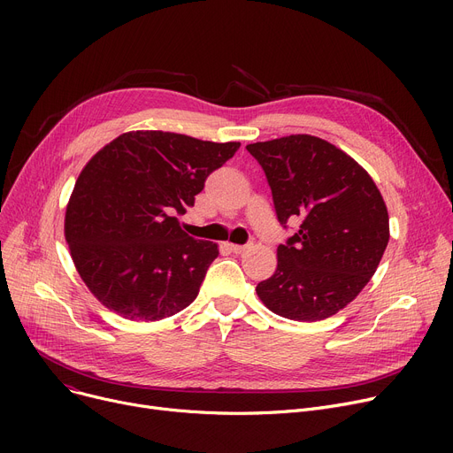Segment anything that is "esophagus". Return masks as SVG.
Wrapping results in <instances>:
<instances>
[{
  "instance_id": "34e87169",
  "label": "esophagus",
  "mask_w": 453,
  "mask_h": 453,
  "mask_svg": "<svg viewBox=\"0 0 453 453\" xmlns=\"http://www.w3.org/2000/svg\"><path fill=\"white\" fill-rule=\"evenodd\" d=\"M250 248H251V244H246V246H241V244H229V250H231L233 253H236V255H242V253H246Z\"/></svg>"
}]
</instances>
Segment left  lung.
I'll list each match as a JSON object with an SVG mask.
<instances>
[{
  "mask_svg": "<svg viewBox=\"0 0 453 453\" xmlns=\"http://www.w3.org/2000/svg\"><path fill=\"white\" fill-rule=\"evenodd\" d=\"M263 166L277 211L299 231L277 248L275 273L257 296L277 316L321 321L356 299L389 242L386 202L369 173L342 149L297 134L246 147Z\"/></svg>",
  "mask_w": 453,
  "mask_h": 453,
  "instance_id": "1",
  "label": "left lung"
}]
</instances>
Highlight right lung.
Wrapping results in <instances>:
<instances>
[{"instance_id":"right-lung-1","label":"right lung","mask_w":453,"mask_h":453,"mask_svg":"<svg viewBox=\"0 0 453 453\" xmlns=\"http://www.w3.org/2000/svg\"><path fill=\"white\" fill-rule=\"evenodd\" d=\"M241 142L161 130L127 132L82 169L65 207L64 234L89 292L130 321H159L193 303L219 244L195 241L185 214L205 178Z\"/></svg>"}]
</instances>
